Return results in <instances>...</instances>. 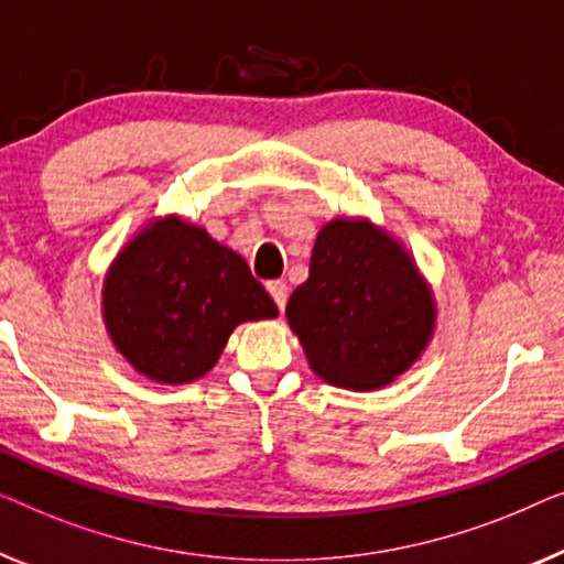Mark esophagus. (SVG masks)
Listing matches in <instances>:
<instances>
[{
    "label": "esophagus",
    "instance_id": "34e87169",
    "mask_svg": "<svg viewBox=\"0 0 564 564\" xmlns=\"http://www.w3.org/2000/svg\"><path fill=\"white\" fill-rule=\"evenodd\" d=\"M268 293H271L273 296V301H275V306L281 308H285V299H289V289H285V283L283 281H271L268 283Z\"/></svg>",
    "mask_w": 564,
    "mask_h": 564
}]
</instances>
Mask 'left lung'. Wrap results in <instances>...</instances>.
<instances>
[{"mask_svg": "<svg viewBox=\"0 0 564 564\" xmlns=\"http://www.w3.org/2000/svg\"><path fill=\"white\" fill-rule=\"evenodd\" d=\"M437 316L414 256L368 217L322 225L308 279L285 306L308 368L347 391H378L403 376L430 347Z\"/></svg>", "mask_w": 564, "mask_h": 564, "instance_id": "obj_1", "label": "left lung"}]
</instances>
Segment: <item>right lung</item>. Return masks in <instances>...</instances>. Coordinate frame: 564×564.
I'll use <instances>...</instances> for the list:
<instances>
[{
	"instance_id": "1",
	"label": "right lung",
	"mask_w": 564,
	"mask_h": 564,
	"mask_svg": "<svg viewBox=\"0 0 564 564\" xmlns=\"http://www.w3.org/2000/svg\"><path fill=\"white\" fill-rule=\"evenodd\" d=\"M275 316L279 306L242 256L181 214L148 219L101 283V319L115 350L163 386L204 378L235 327Z\"/></svg>"
}]
</instances>
